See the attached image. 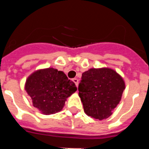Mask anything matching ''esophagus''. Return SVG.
<instances>
[{
  "mask_svg": "<svg viewBox=\"0 0 149 149\" xmlns=\"http://www.w3.org/2000/svg\"><path fill=\"white\" fill-rule=\"evenodd\" d=\"M73 81H74V83L75 84L76 86H78V79H77V78H74L73 79Z\"/></svg>",
  "mask_w": 149,
  "mask_h": 149,
  "instance_id": "obj_1",
  "label": "esophagus"
}]
</instances>
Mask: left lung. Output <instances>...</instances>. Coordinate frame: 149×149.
<instances>
[{
  "mask_svg": "<svg viewBox=\"0 0 149 149\" xmlns=\"http://www.w3.org/2000/svg\"><path fill=\"white\" fill-rule=\"evenodd\" d=\"M125 88L123 78L109 68H90L82 74L79 96L85 113L102 120L112 115Z\"/></svg>",
  "mask_w": 149,
  "mask_h": 149,
  "instance_id": "obj_1",
  "label": "left lung"
}]
</instances>
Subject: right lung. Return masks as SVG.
Masks as SVG:
<instances>
[{
	"instance_id": "right-lung-1",
	"label": "right lung",
	"mask_w": 149,
	"mask_h": 149,
	"mask_svg": "<svg viewBox=\"0 0 149 149\" xmlns=\"http://www.w3.org/2000/svg\"><path fill=\"white\" fill-rule=\"evenodd\" d=\"M25 90L34 107L50 115L62 110L67 98L77 91V87L64 72L48 68L31 74L26 81Z\"/></svg>"
}]
</instances>
